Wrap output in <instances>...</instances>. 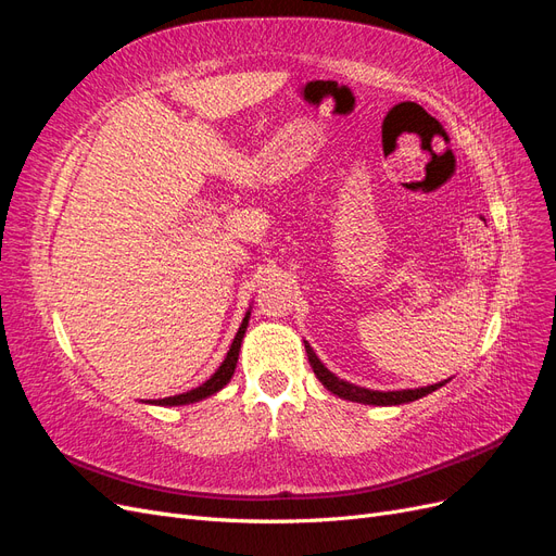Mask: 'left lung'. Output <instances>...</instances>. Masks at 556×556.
<instances>
[{
    "instance_id": "8db88e82",
    "label": "left lung",
    "mask_w": 556,
    "mask_h": 556,
    "mask_svg": "<svg viewBox=\"0 0 556 556\" xmlns=\"http://www.w3.org/2000/svg\"><path fill=\"white\" fill-rule=\"evenodd\" d=\"M306 343V355L308 362L313 366V374L317 376V380L323 382L327 390L336 396H341L345 401H355V403H366V406H401V403H410L422 399L431 392L439 390L447 380L443 382H435V384H427V387H415V390H392V392H378V390H366V387L359 384H352L348 380H341L336 374H331L329 368L319 362V357L315 355V350L311 348L308 341Z\"/></svg>"
}]
</instances>
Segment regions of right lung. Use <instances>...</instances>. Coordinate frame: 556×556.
Returning <instances> with one entry per match:
<instances>
[{
  "label": "right lung",
  "instance_id": "obj_1",
  "mask_svg": "<svg viewBox=\"0 0 556 556\" xmlns=\"http://www.w3.org/2000/svg\"><path fill=\"white\" fill-rule=\"evenodd\" d=\"M248 319H250V308L243 317V323H241L237 336H233V341L227 350V357L223 359L220 366H217V371L206 382H201L199 387H194V390H190V392H182V394H176V396H164V399H153V401H146V403H155V406H188V403H197L201 399H208V396L220 392L223 387L231 380L233 371H237V362H239L241 343H243V336H245V329H248Z\"/></svg>",
  "mask_w": 556,
  "mask_h": 556
}]
</instances>
